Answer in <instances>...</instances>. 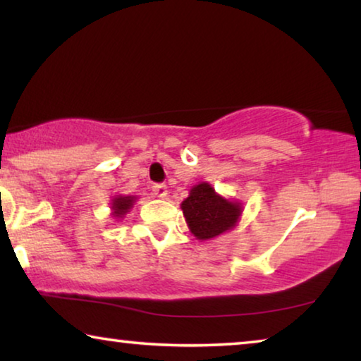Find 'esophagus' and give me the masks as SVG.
I'll return each mask as SVG.
<instances>
[{"mask_svg":"<svg viewBox=\"0 0 361 361\" xmlns=\"http://www.w3.org/2000/svg\"><path fill=\"white\" fill-rule=\"evenodd\" d=\"M152 192H154V195H156V197H159V199H166L167 194H169L166 185L152 186Z\"/></svg>","mask_w":361,"mask_h":361,"instance_id":"34e87169","label":"esophagus"}]
</instances>
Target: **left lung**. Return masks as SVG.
I'll use <instances>...</instances> for the list:
<instances>
[{
	"label": "left lung",
	"mask_w": 361,
	"mask_h": 361,
	"mask_svg": "<svg viewBox=\"0 0 361 361\" xmlns=\"http://www.w3.org/2000/svg\"><path fill=\"white\" fill-rule=\"evenodd\" d=\"M189 231L197 240H212L234 229L240 221L243 205L239 200L219 195L210 183L194 185L181 202Z\"/></svg>",
	"instance_id": "left-lung-1"
}]
</instances>
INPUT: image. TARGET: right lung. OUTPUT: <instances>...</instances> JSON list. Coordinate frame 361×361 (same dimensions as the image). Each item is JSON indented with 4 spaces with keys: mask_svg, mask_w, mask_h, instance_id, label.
<instances>
[{
    "mask_svg": "<svg viewBox=\"0 0 361 361\" xmlns=\"http://www.w3.org/2000/svg\"><path fill=\"white\" fill-rule=\"evenodd\" d=\"M137 195H122V194H116L111 199V216L116 219H122L127 213H129L133 205L137 202Z\"/></svg>",
    "mask_w": 361,
    "mask_h": 361,
    "instance_id": "right-lung-1",
    "label": "right lung"
}]
</instances>
